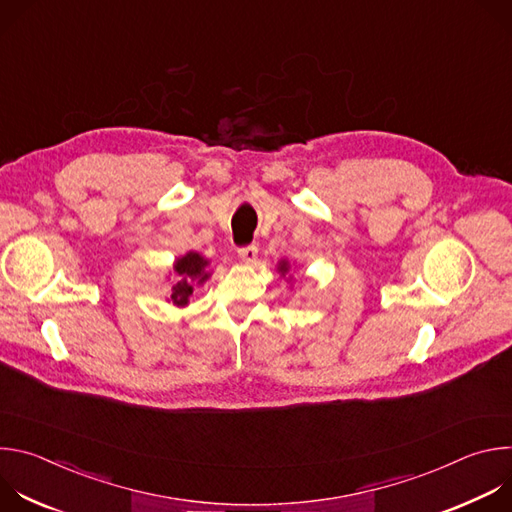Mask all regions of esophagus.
<instances>
[{"mask_svg":"<svg viewBox=\"0 0 512 512\" xmlns=\"http://www.w3.org/2000/svg\"><path fill=\"white\" fill-rule=\"evenodd\" d=\"M257 253H259V249H257L255 245H247V247H241V249H239V257H241V261H245V263H253V261L257 259Z\"/></svg>","mask_w":512,"mask_h":512,"instance_id":"34e87169","label":"esophagus"}]
</instances>
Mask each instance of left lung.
<instances>
[{
  "label": "left lung",
  "mask_w": 512,
  "mask_h": 512,
  "mask_svg": "<svg viewBox=\"0 0 512 512\" xmlns=\"http://www.w3.org/2000/svg\"><path fill=\"white\" fill-rule=\"evenodd\" d=\"M277 271L281 273V275H285L287 271H289V263L283 259V261H279V265H277Z\"/></svg>",
  "instance_id": "1"
}]
</instances>
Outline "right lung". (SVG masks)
Segmentation results:
<instances>
[{
  "instance_id": "right-lung-1",
  "label": "right lung",
  "mask_w": 512,
  "mask_h": 512,
  "mask_svg": "<svg viewBox=\"0 0 512 512\" xmlns=\"http://www.w3.org/2000/svg\"><path fill=\"white\" fill-rule=\"evenodd\" d=\"M208 259H204L200 253H186L184 257L176 259L174 263V285H172V304L178 308L188 306V300L194 291V285H200L208 279L206 271Z\"/></svg>"
}]
</instances>
